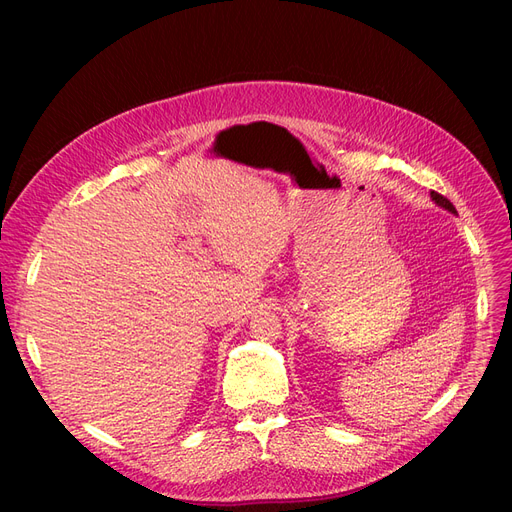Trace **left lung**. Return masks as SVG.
Listing matches in <instances>:
<instances>
[{
  "mask_svg": "<svg viewBox=\"0 0 512 512\" xmlns=\"http://www.w3.org/2000/svg\"><path fill=\"white\" fill-rule=\"evenodd\" d=\"M432 199L438 203V205H442L444 209H448V211H452V213H456V209H454V205L444 197V195H440V193H436V191H432Z\"/></svg>",
  "mask_w": 512,
  "mask_h": 512,
  "instance_id": "8db88e82",
  "label": "left lung"
}]
</instances>
